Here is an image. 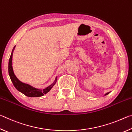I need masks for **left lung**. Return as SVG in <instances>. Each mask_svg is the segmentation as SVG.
I'll use <instances>...</instances> for the list:
<instances>
[{"label":"left lung","mask_w":132,"mask_h":132,"mask_svg":"<svg viewBox=\"0 0 132 132\" xmlns=\"http://www.w3.org/2000/svg\"><path fill=\"white\" fill-rule=\"evenodd\" d=\"M109 93H110V92H109ZM109 93H106L105 94V95H107V94H109Z\"/></svg>","instance_id":"left-lung-1"}]
</instances>
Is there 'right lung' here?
Returning <instances> with one entry per match:
<instances>
[{"instance_id": "add662e5", "label": "right lung", "mask_w": 132, "mask_h": 132, "mask_svg": "<svg viewBox=\"0 0 132 132\" xmlns=\"http://www.w3.org/2000/svg\"><path fill=\"white\" fill-rule=\"evenodd\" d=\"M15 46H14L12 52L11 53L9 61V76L10 77V79L12 80L13 85L15 87V88L17 90L21 92V93L24 94V95L27 96L29 97H41L43 96L44 94H46V93L50 91L51 88H52L53 86L55 84L57 80V77H56L55 81L53 83L48 86V87L41 90V89H38L34 87L30 86L28 84L24 83L17 79V77L15 76L14 71H13V67H12V57H13V52L14 51Z\"/></svg>"}]
</instances>
